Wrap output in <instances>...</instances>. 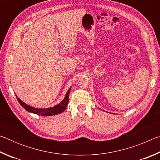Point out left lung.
I'll return each instance as SVG.
<instances>
[{
  "mask_svg": "<svg viewBox=\"0 0 160 160\" xmlns=\"http://www.w3.org/2000/svg\"><path fill=\"white\" fill-rule=\"evenodd\" d=\"M113 114H114V113H113Z\"/></svg>",
  "mask_w": 160,
  "mask_h": 160,
  "instance_id": "obj_1",
  "label": "left lung"
}]
</instances>
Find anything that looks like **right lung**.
<instances>
[{
	"instance_id": "right-lung-1",
	"label": "right lung",
	"mask_w": 160,
	"mask_h": 160,
	"mask_svg": "<svg viewBox=\"0 0 160 160\" xmlns=\"http://www.w3.org/2000/svg\"><path fill=\"white\" fill-rule=\"evenodd\" d=\"M70 90H71V87L69 88V90L67 91V92L65 95L64 99L59 103L58 104H56L53 107H48V108H42V109H38V108H35L27 104L26 103L22 101L16 95V97L18 100L19 103L22 107L24 109L28 111V112H30L32 113H35V114L39 115V116H50L53 115H57L60 114L62 112H63L66 109V107L68 106L69 102V94Z\"/></svg>"
}]
</instances>
